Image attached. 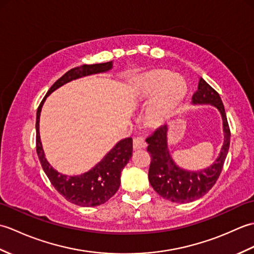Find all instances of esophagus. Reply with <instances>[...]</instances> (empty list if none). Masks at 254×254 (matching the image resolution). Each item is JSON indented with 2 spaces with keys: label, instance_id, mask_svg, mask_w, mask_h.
I'll use <instances>...</instances> for the list:
<instances>
[{
  "label": "esophagus",
  "instance_id": "1",
  "mask_svg": "<svg viewBox=\"0 0 254 254\" xmlns=\"http://www.w3.org/2000/svg\"><path fill=\"white\" fill-rule=\"evenodd\" d=\"M147 146L143 136H137L133 139V149H142Z\"/></svg>",
  "mask_w": 254,
  "mask_h": 254
}]
</instances>
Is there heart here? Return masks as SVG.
<instances>
[{"label": "heart", "mask_w": 254, "mask_h": 254, "mask_svg": "<svg viewBox=\"0 0 254 254\" xmlns=\"http://www.w3.org/2000/svg\"><path fill=\"white\" fill-rule=\"evenodd\" d=\"M133 88L142 97L154 95L146 111V120L153 127H158L168 120L187 93L182 77L171 75L166 69H150L137 75L134 78Z\"/></svg>", "instance_id": "b5f03b06"}]
</instances>
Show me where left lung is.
Here are the masks:
<instances>
[{"label":"left lung","mask_w":254,"mask_h":254,"mask_svg":"<svg viewBox=\"0 0 254 254\" xmlns=\"http://www.w3.org/2000/svg\"><path fill=\"white\" fill-rule=\"evenodd\" d=\"M194 105L210 104L216 107L223 118L224 145L218 158L208 168L188 171L172 160L167 145L168 127H160L146 138L147 152L150 154L148 180L161 197L175 203H189L205 195L216 183L223 170L230 144V128L223 101L218 93L201 77L195 93L192 96Z\"/></svg>","instance_id":"8db88e82"}]
</instances>
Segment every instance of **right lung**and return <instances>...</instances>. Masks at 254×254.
<instances>
[{"mask_svg": "<svg viewBox=\"0 0 254 254\" xmlns=\"http://www.w3.org/2000/svg\"><path fill=\"white\" fill-rule=\"evenodd\" d=\"M112 67V61L98 64H84L82 66L69 69L62 77L51 86L45 98L40 102L36 118V148L42 169L49 178L51 185L56 190L71 202L78 206L91 207L106 203L115 195L120 187L121 171L132 157L133 141L131 137L124 138L119 142L93 169L80 176H65L58 172L48 163L44 148H42L39 134V119L41 108L46 98L52 91L62 85L87 75L107 72Z\"/></svg>", "mask_w": 254, "mask_h": 254, "instance_id": "add662e5", "label": "right lung"}]
</instances>
